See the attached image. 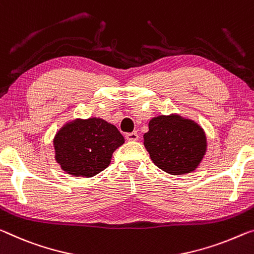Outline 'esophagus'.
<instances>
[{"label":"esophagus","mask_w":254,"mask_h":254,"mask_svg":"<svg viewBox=\"0 0 254 254\" xmlns=\"http://www.w3.org/2000/svg\"><path fill=\"white\" fill-rule=\"evenodd\" d=\"M126 139L127 140V141H136V140L139 139V135H138V133H135V132H132V133L126 134Z\"/></svg>","instance_id":"obj_1"}]
</instances>
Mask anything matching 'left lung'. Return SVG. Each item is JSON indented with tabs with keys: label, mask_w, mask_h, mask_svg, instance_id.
Segmentation results:
<instances>
[{
	"label": "left lung",
	"mask_w": 254,
	"mask_h": 254,
	"mask_svg": "<svg viewBox=\"0 0 254 254\" xmlns=\"http://www.w3.org/2000/svg\"><path fill=\"white\" fill-rule=\"evenodd\" d=\"M143 144L157 167L171 175L194 172L207 151L203 128L179 114L159 115L148 124Z\"/></svg>",
	"instance_id": "8db88e82"
}]
</instances>
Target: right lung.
Here are the masks:
<instances>
[{
    "mask_svg": "<svg viewBox=\"0 0 254 254\" xmlns=\"http://www.w3.org/2000/svg\"><path fill=\"white\" fill-rule=\"evenodd\" d=\"M123 143L118 127L99 118L71 120L53 139L56 163L76 178H92L105 170Z\"/></svg>",
    "mask_w": 254,
    "mask_h": 254,
    "instance_id": "obj_1",
    "label": "right lung"
}]
</instances>
